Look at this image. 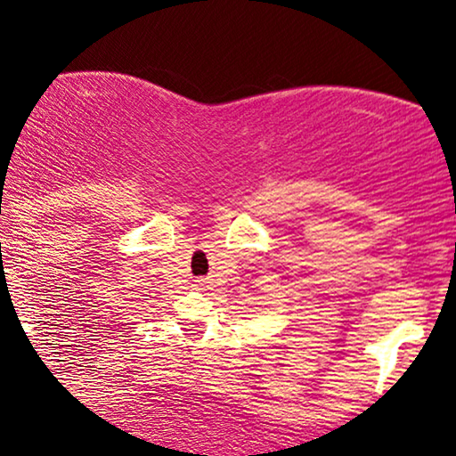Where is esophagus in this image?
<instances>
[{"mask_svg": "<svg viewBox=\"0 0 456 456\" xmlns=\"http://www.w3.org/2000/svg\"><path fill=\"white\" fill-rule=\"evenodd\" d=\"M195 286H199V289H203V286H205V280H203V278L195 280Z\"/></svg>", "mask_w": 456, "mask_h": 456, "instance_id": "1", "label": "esophagus"}]
</instances>
